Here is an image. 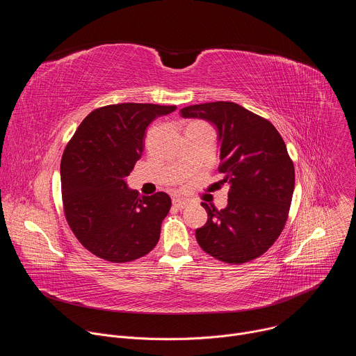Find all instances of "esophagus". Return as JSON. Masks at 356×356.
<instances>
[{
  "label": "esophagus",
  "mask_w": 356,
  "mask_h": 356,
  "mask_svg": "<svg viewBox=\"0 0 356 356\" xmlns=\"http://www.w3.org/2000/svg\"><path fill=\"white\" fill-rule=\"evenodd\" d=\"M187 204H188V202H187V201H184V200H181V198H173V207H175V209H177V210H183V209H186V207H187Z\"/></svg>",
  "instance_id": "obj_1"
}]
</instances>
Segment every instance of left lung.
<instances>
[{
    "label": "left lung",
    "mask_w": 356,
    "mask_h": 356,
    "mask_svg": "<svg viewBox=\"0 0 356 356\" xmlns=\"http://www.w3.org/2000/svg\"><path fill=\"white\" fill-rule=\"evenodd\" d=\"M217 127L220 168L229 184L222 210L201 202L209 218L195 229L201 249L225 264L259 258L282 234L294 190V166L277 129L268 120L231 101L195 104L180 110Z\"/></svg>",
    "instance_id": "1"
}]
</instances>
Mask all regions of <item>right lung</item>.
I'll return each mask as SVG.
<instances>
[{"instance_id":"add662e5","label":"right lung","mask_w":356,"mask_h":356,"mask_svg":"<svg viewBox=\"0 0 356 356\" xmlns=\"http://www.w3.org/2000/svg\"><path fill=\"white\" fill-rule=\"evenodd\" d=\"M175 110L138 103L101 107L67 143L60 163L65 217L92 255L124 264L156 246L172 200L163 191L139 197L125 177L142 155L147 125Z\"/></svg>"}]
</instances>
